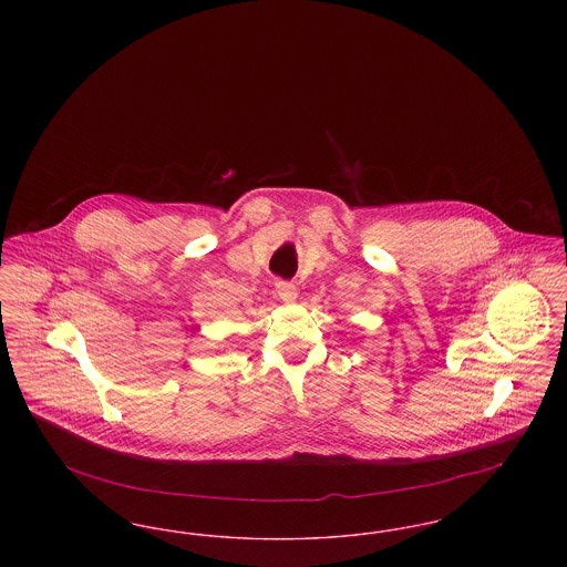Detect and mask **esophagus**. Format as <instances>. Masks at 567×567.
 Returning a JSON list of instances; mask_svg holds the SVG:
<instances>
[{"mask_svg": "<svg viewBox=\"0 0 567 567\" xmlns=\"http://www.w3.org/2000/svg\"><path fill=\"white\" fill-rule=\"evenodd\" d=\"M276 293H278V297H280L282 301H296V285L289 282V280H278V282H276Z\"/></svg>", "mask_w": 567, "mask_h": 567, "instance_id": "obj_1", "label": "esophagus"}]
</instances>
